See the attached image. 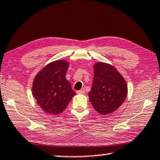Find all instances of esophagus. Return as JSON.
Here are the masks:
<instances>
[{
    "label": "esophagus",
    "mask_w": 160,
    "mask_h": 160,
    "mask_svg": "<svg viewBox=\"0 0 160 160\" xmlns=\"http://www.w3.org/2000/svg\"><path fill=\"white\" fill-rule=\"evenodd\" d=\"M77 93L78 94H84V93H85V89L82 88L80 90L77 91Z\"/></svg>",
    "instance_id": "1"
}]
</instances>
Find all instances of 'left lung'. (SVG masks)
Masks as SVG:
<instances>
[{"instance_id": "left-lung-1", "label": "left lung", "mask_w": 160, "mask_h": 160, "mask_svg": "<svg viewBox=\"0 0 160 160\" xmlns=\"http://www.w3.org/2000/svg\"><path fill=\"white\" fill-rule=\"evenodd\" d=\"M94 78L89 99L94 109L102 115L117 110L125 101L128 85L124 78L109 63L94 64Z\"/></svg>"}]
</instances>
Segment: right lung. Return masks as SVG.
Masks as SVG:
<instances>
[{
    "label": "right lung",
    "instance_id": "right-lung-1",
    "mask_svg": "<svg viewBox=\"0 0 160 160\" xmlns=\"http://www.w3.org/2000/svg\"><path fill=\"white\" fill-rule=\"evenodd\" d=\"M68 66V62L63 59L51 62L34 78L32 95L46 113L60 114L76 94L66 78Z\"/></svg>",
    "mask_w": 160,
    "mask_h": 160
}]
</instances>
